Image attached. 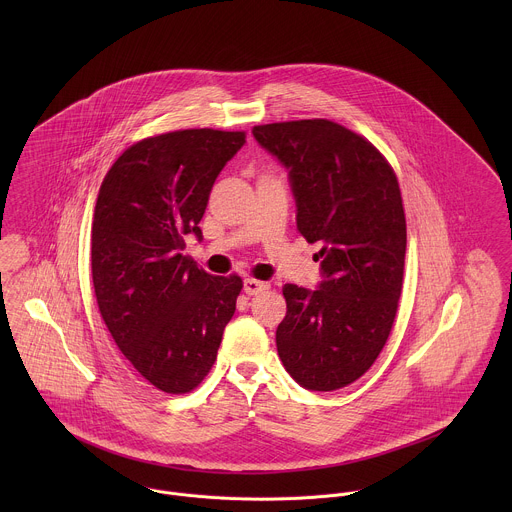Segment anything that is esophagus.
<instances>
[{"label": "esophagus", "instance_id": "34e87169", "mask_svg": "<svg viewBox=\"0 0 512 512\" xmlns=\"http://www.w3.org/2000/svg\"><path fill=\"white\" fill-rule=\"evenodd\" d=\"M268 290V284L266 282H260V280H254V278H246L244 280V292L248 295H258V293Z\"/></svg>", "mask_w": 512, "mask_h": 512}]
</instances>
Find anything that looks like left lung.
Returning <instances> with one entry per match:
<instances>
[{
    "mask_svg": "<svg viewBox=\"0 0 512 512\" xmlns=\"http://www.w3.org/2000/svg\"><path fill=\"white\" fill-rule=\"evenodd\" d=\"M252 134L288 169L297 230L321 242L317 290H282L278 355L297 384L331 392L372 366L396 317L406 256L398 179L376 147L329 120L254 126Z\"/></svg>",
    "mask_w": 512,
    "mask_h": 512,
    "instance_id": "obj_1",
    "label": "left lung"
}]
</instances>
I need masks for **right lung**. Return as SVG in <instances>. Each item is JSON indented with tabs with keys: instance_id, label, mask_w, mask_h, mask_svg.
<instances>
[{
	"instance_id": "right-lung-1",
	"label": "right lung",
	"mask_w": 512,
	"mask_h": 512,
	"mask_svg": "<svg viewBox=\"0 0 512 512\" xmlns=\"http://www.w3.org/2000/svg\"><path fill=\"white\" fill-rule=\"evenodd\" d=\"M244 132L179 130L128 147L106 173L92 222V284L118 349L155 388L185 394L217 361L242 290L183 254Z\"/></svg>"
}]
</instances>
